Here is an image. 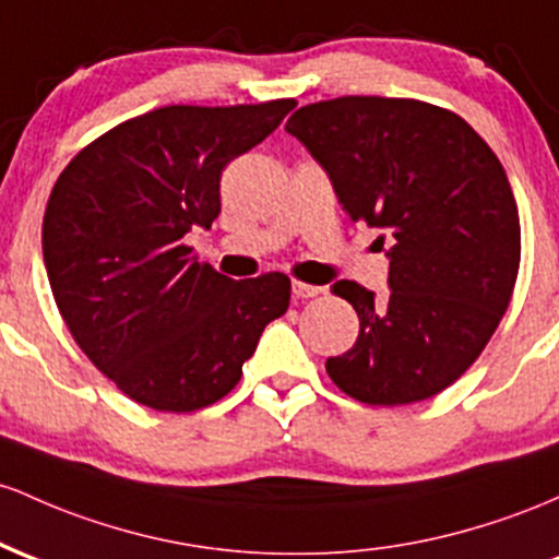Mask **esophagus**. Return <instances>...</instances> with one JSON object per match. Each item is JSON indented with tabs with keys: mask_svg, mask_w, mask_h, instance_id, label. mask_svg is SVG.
Segmentation results:
<instances>
[{
	"mask_svg": "<svg viewBox=\"0 0 559 559\" xmlns=\"http://www.w3.org/2000/svg\"><path fill=\"white\" fill-rule=\"evenodd\" d=\"M324 287L319 285H309V282H293V296L296 298H317L322 296Z\"/></svg>",
	"mask_w": 559,
	"mask_h": 559,
	"instance_id": "obj_1",
	"label": "esophagus"
}]
</instances>
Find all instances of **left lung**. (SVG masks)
Here are the masks:
<instances>
[{"mask_svg": "<svg viewBox=\"0 0 559 559\" xmlns=\"http://www.w3.org/2000/svg\"><path fill=\"white\" fill-rule=\"evenodd\" d=\"M328 171L350 222L382 229L388 293H332L359 313V337L328 374L372 406L449 388L499 328L520 266V216L493 150L456 112L396 97H337L285 123Z\"/></svg>", "mask_w": 559, "mask_h": 559, "instance_id": "left-lung-1", "label": "left lung"}]
</instances>
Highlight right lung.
I'll return each mask as SVG.
<instances>
[{
	"mask_svg": "<svg viewBox=\"0 0 559 559\" xmlns=\"http://www.w3.org/2000/svg\"><path fill=\"white\" fill-rule=\"evenodd\" d=\"M296 99L168 105L86 144L55 181L41 250L55 304L94 367L136 404L195 412L242 378L263 328L290 306L280 272L229 280L185 235L222 213V171Z\"/></svg>",
	"mask_w": 559,
	"mask_h": 559,
	"instance_id": "right-lung-1",
	"label": "right lung"
}]
</instances>
